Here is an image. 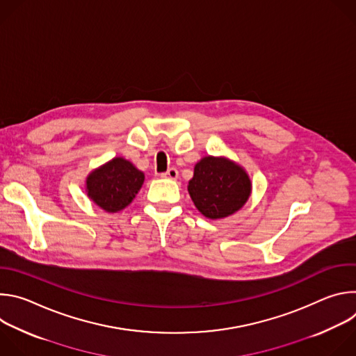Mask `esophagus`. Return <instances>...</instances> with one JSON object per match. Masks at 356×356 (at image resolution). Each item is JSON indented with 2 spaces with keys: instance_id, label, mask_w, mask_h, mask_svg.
Wrapping results in <instances>:
<instances>
[{
  "instance_id": "esophagus-1",
  "label": "esophagus",
  "mask_w": 356,
  "mask_h": 356,
  "mask_svg": "<svg viewBox=\"0 0 356 356\" xmlns=\"http://www.w3.org/2000/svg\"><path fill=\"white\" fill-rule=\"evenodd\" d=\"M161 176H162V177H166V179H170V180H176V179L179 177V172H177V169L170 168L166 173H162Z\"/></svg>"
}]
</instances>
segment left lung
I'll use <instances>...</instances> for the list:
<instances>
[{"label": "left lung", "mask_w": 356, "mask_h": 356, "mask_svg": "<svg viewBox=\"0 0 356 356\" xmlns=\"http://www.w3.org/2000/svg\"><path fill=\"white\" fill-rule=\"evenodd\" d=\"M187 190L202 216L220 220L243 207L252 184L245 169L235 162L227 158L206 156L194 166Z\"/></svg>", "instance_id": "1"}]
</instances>
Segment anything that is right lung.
Listing matches in <instances>:
<instances>
[{"label": "right lung", "instance_id": "right-lung-1", "mask_svg": "<svg viewBox=\"0 0 356 356\" xmlns=\"http://www.w3.org/2000/svg\"><path fill=\"white\" fill-rule=\"evenodd\" d=\"M143 180V172L129 161L114 158L87 176L86 191L99 209L117 213L131 204Z\"/></svg>", "mask_w": 356, "mask_h": 356}]
</instances>
